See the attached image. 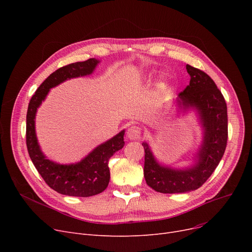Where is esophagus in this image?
<instances>
[{
  "mask_svg": "<svg viewBox=\"0 0 252 252\" xmlns=\"http://www.w3.org/2000/svg\"><path fill=\"white\" fill-rule=\"evenodd\" d=\"M142 134V129L141 127L137 126H133L127 128L126 130V138L130 141H135L138 140L141 137Z\"/></svg>",
  "mask_w": 252,
  "mask_h": 252,
  "instance_id": "obj_1",
  "label": "esophagus"
}]
</instances>
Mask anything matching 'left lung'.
<instances>
[{"label": "left lung", "instance_id": "left-lung-1", "mask_svg": "<svg viewBox=\"0 0 252 252\" xmlns=\"http://www.w3.org/2000/svg\"><path fill=\"white\" fill-rule=\"evenodd\" d=\"M190 84L175 103L178 112L194 111L202 128V140L190 166L178 168L157 160L149 144L145 149L144 177L159 193H186L200 188L219 165L228 140L227 104L209 75L187 64Z\"/></svg>", "mask_w": 252, "mask_h": 252}]
</instances>
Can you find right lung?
Returning a JSON list of instances; mask_svg holds the SVG:
<instances>
[{
    "mask_svg": "<svg viewBox=\"0 0 252 252\" xmlns=\"http://www.w3.org/2000/svg\"><path fill=\"white\" fill-rule=\"evenodd\" d=\"M99 63L100 60L91 58L83 62L63 66L45 79L29 104L26 114V146L30 157L48 186L63 195L90 197L107 188L110 180L109 158L124 147L125 129L98 145L82 160L75 163L62 164L49 159L39 146L35 133L36 112L52 88L68 79L92 74Z\"/></svg>",
    "mask_w": 252,
    "mask_h": 252,
    "instance_id": "1",
    "label": "right lung"
}]
</instances>
